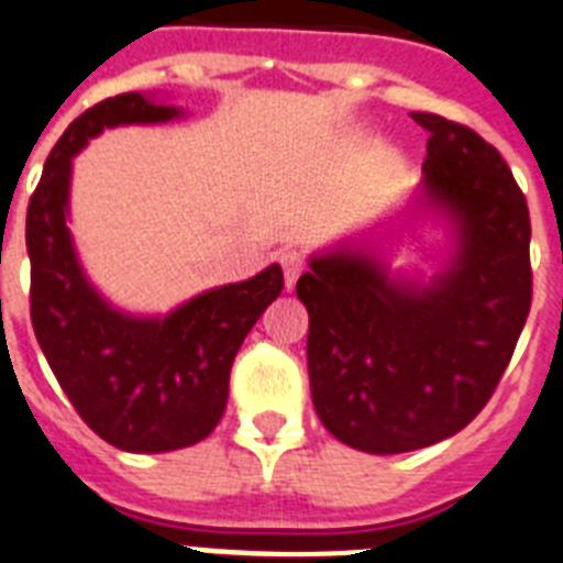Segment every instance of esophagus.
<instances>
[{"label": "esophagus", "mask_w": 563, "mask_h": 563, "mask_svg": "<svg viewBox=\"0 0 563 563\" xmlns=\"http://www.w3.org/2000/svg\"><path fill=\"white\" fill-rule=\"evenodd\" d=\"M277 263H280L283 275H286V288H295L297 277H300L302 272V254L297 252V249H283V252L277 254Z\"/></svg>", "instance_id": "34e87169"}]
</instances>
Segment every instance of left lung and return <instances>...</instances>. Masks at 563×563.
<instances>
[{
	"label": "left lung",
	"mask_w": 563,
	"mask_h": 563,
	"mask_svg": "<svg viewBox=\"0 0 563 563\" xmlns=\"http://www.w3.org/2000/svg\"><path fill=\"white\" fill-rule=\"evenodd\" d=\"M430 133L424 207L456 232L428 286L390 277L368 249L314 254L297 280L309 311V379L320 422L365 453L453 437L493 397L532 302L530 212L507 161L471 126L413 112Z\"/></svg>",
	"instance_id": "obj_1"
}]
</instances>
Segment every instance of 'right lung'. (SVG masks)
I'll use <instances>...</instances> for the list:
<instances>
[{
    "mask_svg": "<svg viewBox=\"0 0 563 563\" xmlns=\"http://www.w3.org/2000/svg\"><path fill=\"white\" fill-rule=\"evenodd\" d=\"M175 115L180 110L141 92H121L81 112L47 155L24 227L38 345L78 417L130 453L178 451L212 433L227 410L234 354L283 291V268L272 263L166 317H133L112 309L81 272L67 229L73 155L104 126Z\"/></svg>",
    "mask_w": 563,
    "mask_h": 563,
    "instance_id": "add662e5",
    "label": "right lung"
}]
</instances>
